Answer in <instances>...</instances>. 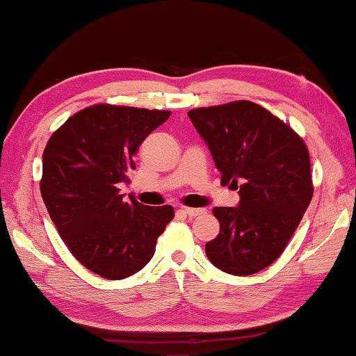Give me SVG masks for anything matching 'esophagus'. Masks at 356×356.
I'll list each match as a JSON object with an SVG mask.
<instances>
[{"label":"esophagus","mask_w":356,"mask_h":356,"mask_svg":"<svg viewBox=\"0 0 356 356\" xmlns=\"http://www.w3.org/2000/svg\"><path fill=\"white\" fill-rule=\"evenodd\" d=\"M181 212H182V214L189 216V218H195V216L206 214V209H202V207H201V209H192V207H182Z\"/></svg>","instance_id":"34e87169"}]
</instances>
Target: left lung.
<instances>
[{"label":"left lung","instance_id":"left-lung-1","mask_svg":"<svg viewBox=\"0 0 356 356\" xmlns=\"http://www.w3.org/2000/svg\"><path fill=\"white\" fill-rule=\"evenodd\" d=\"M206 142L236 207H214L220 229L206 254L220 271L249 276L273 264L313 197L305 142L261 105L239 100L187 113Z\"/></svg>","mask_w":356,"mask_h":356}]
</instances>
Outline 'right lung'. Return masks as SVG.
Returning <instances> with one entry per match:
<instances>
[{"mask_svg":"<svg viewBox=\"0 0 356 356\" xmlns=\"http://www.w3.org/2000/svg\"><path fill=\"white\" fill-rule=\"evenodd\" d=\"M170 112L100 104L80 110L43 152L42 197L72 254L105 280L136 275L174 218L170 206L125 199L134 155Z\"/></svg>","mask_w":356,"mask_h":356,"instance_id":"1","label":"right lung"}]
</instances>
